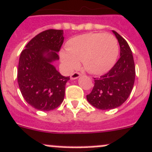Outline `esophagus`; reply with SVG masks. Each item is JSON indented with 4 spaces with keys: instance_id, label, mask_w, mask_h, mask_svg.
I'll list each match as a JSON object with an SVG mask.
<instances>
[{
    "instance_id": "1",
    "label": "esophagus",
    "mask_w": 152,
    "mask_h": 152,
    "mask_svg": "<svg viewBox=\"0 0 152 152\" xmlns=\"http://www.w3.org/2000/svg\"><path fill=\"white\" fill-rule=\"evenodd\" d=\"M80 76H81L80 73H79V72H74V73H72V74L70 75V79H77V78H79Z\"/></svg>"
}]
</instances>
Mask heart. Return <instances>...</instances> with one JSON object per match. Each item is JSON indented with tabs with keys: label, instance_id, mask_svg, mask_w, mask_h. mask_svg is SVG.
<instances>
[{
	"label": "heart",
	"instance_id": "heart-1",
	"mask_svg": "<svg viewBox=\"0 0 152 152\" xmlns=\"http://www.w3.org/2000/svg\"><path fill=\"white\" fill-rule=\"evenodd\" d=\"M66 50L61 52V60L68 70L78 67L79 61L89 73L102 74L115 62L118 54L117 39L110 33H88L68 42Z\"/></svg>",
	"mask_w": 152,
	"mask_h": 152
}]
</instances>
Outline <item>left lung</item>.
<instances>
[{"instance_id": "left-lung-1", "label": "left lung", "mask_w": 152, "mask_h": 152, "mask_svg": "<svg viewBox=\"0 0 152 152\" xmlns=\"http://www.w3.org/2000/svg\"><path fill=\"white\" fill-rule=\"evenodd\" d=\"M120 46V58L106 74L94 79L91 92L86 96L90 104L102 110H113L130 96L135 80L134 57L127 41L113 31Z\"/></svg>"}]
</instances>
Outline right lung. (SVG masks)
<instances>
[{"mask_svg":"<svg viewBox=\"0 0 152 152\" xmlns=\"http://www.w3.org/2000/svg\"><path fill=\"white\" fill-rule=\"evenodd\" d=\"M63 30L49 29L32 38L21 52L18 86L25 101L40 111L56 109L63 102L69 76H63L52 64L58 60Z\"/></svg>","mask_w":152,"mask_h":152,"instance_id":"obj_1","label":"right lung"}]
</instances>
